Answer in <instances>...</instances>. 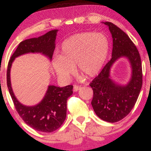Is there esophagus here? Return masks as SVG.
<instances>
[{
  "instance_id": "esophagus-1",
  "label": "esophagus",
  "mask_w": 151,
  "mask_h": 151,
  "mask_svg": "<svg viewBox=\"0 0 151 151\" xmlns=\"http://www.w3.org/2000/svg\"><path fill=\"white\" fill-rule=\"evenodd\" d=\"M80 86H77V85H74V88H73V91H79V89H80Z\"/></svg>"
}]
</instances>
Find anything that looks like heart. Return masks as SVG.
Wrapping results in <instances>:
<instances>
[{"label": "heart", "mask_w": 151, "mask_h": 151, "mask_svg": "<svg viewBox=\"0 0 151 151\" xmlns=\"http://www.w3.org/2000/svg\"><path fill=\"white\" fill-rule=\"evenodd\" d=\"M109 52V40L104 34L80 32L62 43L59 57L53 58L52 65L57 75L63 80L70 79L74 67L77 72L93 77L101 70Z\"/></svg>", "instance_id": "b5f03b06"}]
</instances>
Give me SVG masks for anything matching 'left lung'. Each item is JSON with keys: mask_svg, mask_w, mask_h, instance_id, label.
Wrapping results in <instances>:
<instances>
[{"mask_svg": "<svg viewBox=\"0 0 151 151\" xmlns=\"http://www.w3.org/2000/svg\"><path fill=\"white\" fill-rule=\"evenodd\" d=\"M109 27L113 39L111 59L90 86L93 96L91 105L100 119L110 123L121 120L134 106L142 87V65L136 47L127 34L112 22H103ZM121 58L129 61L132 69L131 77L125 85L114 81L110 77V69Z\"/></svg>", "mask_w": 151, "mask_h": 151, "instance_id": "8db88e82", "label": "left lung"}]
</instances>
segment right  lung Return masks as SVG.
Returning a JSON list of instances; mask_svg holds the SVG:
<instances>
[{
	"label": "right lung",
	"mask_w": 151,
	"mask_h": 151,
	"mask_svg": "<svg viewBox=\"0 0 151 151\" xmlns=\"http://www.w3.org/2000/svg\"><path fill=\"white\" fill-rule=\"evenodd\" d=\"M58 30H50L38 37L25 40L19 44L8 62L7 70V85L20 116L26 124L38 131L50 133L63 124L67 116V101L73 93V86L58 87L48 86L44 97L33 106H26L15 96L10 81V69L15 59L27 53H40L51 61L55 48V40Z\"/></svg>",
	"instance_id": "1"
}]
</instances>
